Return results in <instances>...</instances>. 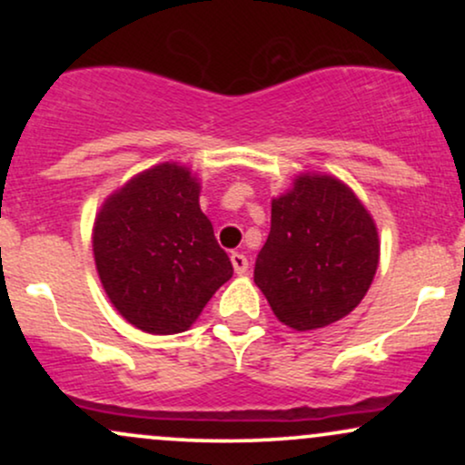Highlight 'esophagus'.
<instances>
[{
    "label": "esophagus",
    "mask_w": 465,
    "mask_h": 465,
    "mask_svg": "<svg viewBox=\"0 0 465 465\" xmlns=\"http://www.w3.org/2000/svg\"><path fill=\"white\" fill-rule=\"evenodd\" d=\"M232 264H233V271H236L238 275L247 273V269H249L247 255H242V253H232Z\"/></svg>",
    "instance_id": "esophagus-1"
}]
</instances>
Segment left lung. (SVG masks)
I'll list each match as a JSON object with an SVG mask.
<instances>
[{
	"label": "left lung",
	"instance_id": "left-lung-1",
	"mask_svg": "<svg viewBox=\"0 0 465 465\" xmlns=\"http://www.w3.org/2000/svg\"><path fill=\"white\" fill-rule=\"evenodd\" d=\"M381 258L376 223L343 181L302 174L271 203L253 282L292 330H317L359 306Z\"/></svg>",
	"mask_w": 465,
	"mask_h": 465
}]
</instances>
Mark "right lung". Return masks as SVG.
<instances>
[{
    "label": "right lung",
    "mask_w": 465,
    "mask_h": 465,
    "mask_svg": "<svg viewBox=\"0 0 465 465\" xmlns=\"http://www.w3.org/2000/svg\"><path fill=\"white\" fill-rule=\"evenodd\" d=\"M190 168L159 163L103 203L94 258L115 311L151 334L185 332L233 275Z\"/></svg>",
    "instance_id": "right-lung-1"
}]
</instances>
